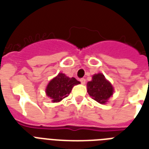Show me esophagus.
Wrapping results in <instances>:
<instances>
[{"mask_svg": "<svg viewBox=\"0 0 149 149\" xmlns=\"http://www.w3.org/2000/svg\"><path fill=\"white\" fill-rule=\"evenodd\" d=\"M80 82H81L82 84H86V79L84 78H82V79H80Z\"/></svg>", "mask_w": 149, "mask_h": 149, "instance_id": "obj_1", "label": "esophagus"}]
</instances>
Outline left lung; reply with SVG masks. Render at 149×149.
Segmentation results:
<instances>
[{
	"instance_id": "1",
	"label": "left lung",
	"mask_w": 149,
	"mask_h": 149,
	"mask_svg": "<svg viewBox=\"0 0 149 149\" xmlns=\"http://www.w3.org/2000/svg\"><path fill=\"white\" fill-rule=\"evenodd\" d=\"M86 86L89 95L100 104H106L113 95V86L102 73L93 75L92 80L87 83Z\"/></svg>"
}]
</instances>
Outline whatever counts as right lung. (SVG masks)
<instances>
[{"instance_id":"1","label":"right lung","mask_w":149,"mask_h":149,"mask_svg":"<svg viewBox=\"0 0 149 149\" xmlns=\"http://www.w3.org/2000/svg\"><path fill=\"white\" fill-rule=\"evenodd\" d=\"M79 84L80 83L74 77L70 78L60 72L49 83L45 89V93L53 103L59 102L68 97L75 85Z\"/></svg>"}]
</instances>
